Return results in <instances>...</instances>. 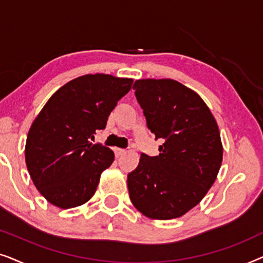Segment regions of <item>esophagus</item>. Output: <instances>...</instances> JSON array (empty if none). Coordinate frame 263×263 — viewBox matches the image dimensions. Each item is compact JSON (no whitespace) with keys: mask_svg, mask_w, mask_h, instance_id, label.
Wrapping results in <instances>:
<instances>
[{"mask_svg":"<svg viewBox=\"0 0 263 263\" xmlns=\"http://www.w3.org/2000/svg\"><path fill=\"white\" fill-rule=\"evenodd\" d=\"M124 153H125V149L123 148H115V156H116V158H120L121 156H123Z\"/></svg>","mask_w":263,"mask_h":263,"instance_id":"obj_1","label":"esophagus"}]
</instances>
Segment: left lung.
I'll return each instance as SVG.
<instances>
[{"instance_id": "1", "label": "left lung", "mask_w": 263, "mask_h": 263, "mask_svg": "<svg viewBox=\"0 0 263 263\" xmlns=\"http://www.w3.org/2000/svg\"><path fill=\"white\" fill-rule=\"evenodd\" d=\"M133 88L147 127L165 142L159 156L141 154L128 175L129 196L151 219L179 218L200 203L221 166L217 121L196 92L176 80L142 79Z\"/></svg>"}]
</instances>
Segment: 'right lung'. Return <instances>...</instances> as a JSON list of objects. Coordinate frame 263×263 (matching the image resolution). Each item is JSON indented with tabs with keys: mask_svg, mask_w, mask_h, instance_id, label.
Listing matches in <instances>:
<instances>
[{
	"mask_svg": "<svg viewBox=\"0 0 263 263\" xmlns=\"http://www.w3.org/2000/svg\"><path fill=\"white\" fill-rule=\"evenodd\" d=\"M132 85L133 79L82 75L57 89L35 117L25 160L35 188L53 206L74 208L95 195L115 154L91 140Z\"/></svg>",
	"mask_w": 263,
	"mask_h": 263,
	"instance_id": "obj_1",
	"label": "right lung"
}]
</instances>
